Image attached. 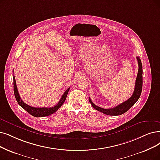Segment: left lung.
<instances>
[{
  "label": "left lung",
  "mask_w": 160,
  "mask_h": 160,
  "mask_svg": "<svg viewBox=\"0 0 160 160\" xmlns=\"http://www.w3.org/2000/svg\"><path fill=\"white\" fill-rule=\"evenodd\" d=\"M137 59L138 64V70L135 82V90H134L133 94L131 98L123 102V103L120 104L119 105L113 108H110V109H104V108L97 106L93 103L90 98H88L89 102H90L92 106L95 110L102 112L104 114L108 115V116H119V115L123 114L127 111H128L136 103V102L139 99L140 96L141 94L142 88V66L141 60H140L139 57L137 56Z\"/></svg>",
  "instance_id": "obj_1"
}]
</instances>
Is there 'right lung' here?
<instances>
[{
	"instance_id": "right-lung-1",
	"label": "right lung",
	"mask_w": 160,
	"mask_h": 160,
	"mask_svg": "<svg viewBox=\"0 0 160 160\" xmlns=\"http://www.w3.org/2000/svg\"><path fill=\"white\" fill-rule=\"evenodd\" d=\"M13 79H14V95L16 99L18 102V103L19 104L22 108L25 110H26L29 113H30L31 116H33L34 117L37 118H39V117H45L50 116V115L56 112L57 110H58L59 108L62 106V105L63 104V102H65L67 95L68 93V91L69 90V87L67 89V90L64 92V93L63 94L62 96V97L58 102V103L57 104L56 106L54 107H50V108H35V107H32L27 104H25V102L21 99L20 94L18 93V88L16 86V79L14 76H13Z\"/></svg>"
}]
</instances>
